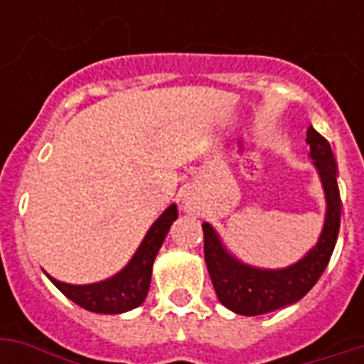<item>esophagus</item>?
<instances>
[{
  "instance_id": "1",
  "label": "esophagus",
  "mask_w": 364,
  "mask_h": 364,
  "mask_svg": "<svg viewBox=\"0 0 364 364\" xmlns=\"http://www.w3.org/2000/svg\"><path fill=\"white\" fill-rule=\"evenodd\" d=\"M183 205H185V210L187 211H198L200 210V202L193 191L185 193V196H183Z\"/></svg>"
}]
</instances>
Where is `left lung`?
<instances>
[{
  "instance_id": "1",
  "label": "left lung",
  "mask_w": 364,
  "mask_h": 364,
  "mask_svg": "<svg viewBox=\"0 0 364 364\" xmlns=\"http://www.w3.org/2000/svg\"><path fill=\"white\" fill-rule=\"evenodd\" d=\"M306 143L310 145V159L314 160L317 176L321 179L327 211L319 240L308 253L294 264L268 270L245 264L236 259L210 223L202 225L204 230V259L215 287L217 299L225 308L240 316H262L274 310L299 302L317 283L327 268L336 245L340 230L338 168L331 143L314 130L306 132Z\"/></svg>"
}]
</instances>
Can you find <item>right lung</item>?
<instances>
[{
    "instance_id": "add662e5",
    "label": "right lung",
    "mask_w": 364,
    "mask_h": 364,
    "mask_svg": "<svg viewBox=\"0 0 364 364\" xmlns=\"http://www.w3.org/2000/svg\"><path fill=\"white\" fill-rule=\"evenodd\" d=\"M176 219L177 205L171 204L151 225L130 262L121 272H117L115 276L107 277L104 282L88 283V285H71V283L58 282L48 274L47 277L68 299L73 300L77 306H81L88 311L115 316V314L134 310L139 304H143V300L147 296L151 274H153V262Z\"/></svg>"
}]
</instances>
